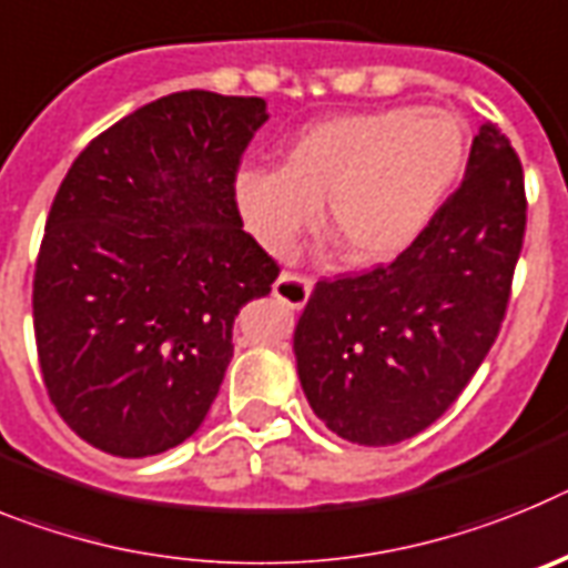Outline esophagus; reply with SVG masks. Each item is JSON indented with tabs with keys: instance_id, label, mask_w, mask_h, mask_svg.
Instances as JSON below:
<instances>
[{
	"instance_id": "obj_1",
	"label": "esophagus",
	"mask_w": 568,
	"mask_h": 568,
	"mask_svg": "<svg viewBox=\"0 0 568 568\" xmlns=\"http://www.w3.org/2000/svg\"><path fill=\"white\" fill-rule=\"evenodd\" d=\"M312 291H314V277L291 274V271L280 274V280L274 283V297H277L280 303L288 305V308H303V305L308 303V297H312Z\"/></svg>"
}]
</instances>
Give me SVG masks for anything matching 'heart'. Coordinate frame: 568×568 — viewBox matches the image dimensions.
Masks as SVG:
<instances>
[{
	"label": "heart",
	"mask_w": 568,
	"mask_h": 568,
	"mask_svg": "<svg viewBox=\"0 0 568 568\" xmlns=\"http://www.w3.org/2000/svg\"><path fill=\"white\" fill-rule=\"evenodd\" d=\"M466 162V128L443 108L343 113L303 128L285 165H245L234 200L268 254L288 256L300 236L328 220L357 263L400 254L432 223Z\"/></svg>",
	"instance_id": "obj_1"
}]
</instances>
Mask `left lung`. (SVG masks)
<instances>
[{"mask_svg": "<svg viewBox=\"0 0 568 568\" xmlns=\"http://www.w3.org/2000/svg\"><path fill=\"white\" fill-rule=\"evenodd\" d=\"M526 236L509 136L477 131L460 189L394 263L320 280L294 332L300 383L343 440H408L463 394L500 334Z\"/></svg>", "mask_w": 568, "mask_h": 568, "instance_id": "left-lung-1", "label": "left lung"}]
</instances>
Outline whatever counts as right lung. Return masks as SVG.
Listing matches in <instances>:
<instances>
[{
    "instance_id": "add662e5",
    "label": "right lung",
    "mask_w": 568,
    "mask_h": 568,
    "mask_svg": "<svg viewBox=\"0 0 568 568\" xmlns=\"http://www.w3.org/2000/svg\"><path fill=\"white\" fill-rule=\"evenodd\" d=\"M265 120L260 97L168 93L68 168L33 271V334L53 408L93 448L151 457L205 420L236 314L280 277L234 200Z\"/></svg>"
}]
</instances>
